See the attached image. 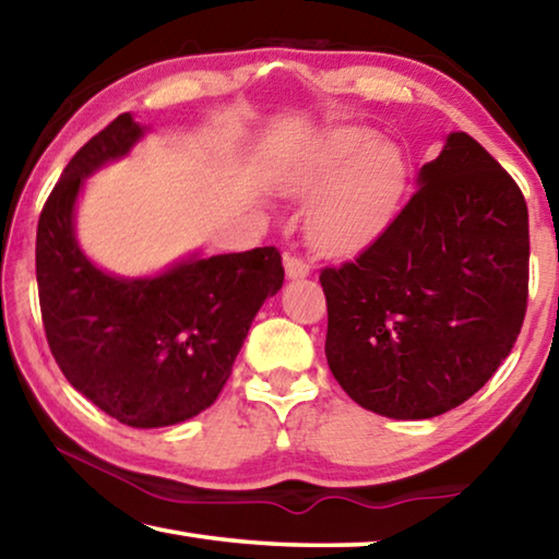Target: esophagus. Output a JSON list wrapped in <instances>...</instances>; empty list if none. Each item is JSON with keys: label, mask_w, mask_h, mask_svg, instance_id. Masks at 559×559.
I'll return each mask as SVG.
<instances>
[{"label": "esophagus", "mask_w": 559, "mask_h": 559, "mask_svg": "<svg viewBox=\"0 0 559 559\" xmlns=\"http://www.w3.org/2000/svg\"><path fill=\"white\" fill-rule=\"evenodd\" d=\"M283 266H286V276L288 278H306L310 273V266L300 257H293V253H286L283 257Z\"/></svg>", "instance_id": "1"}]
</instances>
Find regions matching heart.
I'll return each instance as SVG.
<instances>
[{
    "instance_id": "heart-1",
    "label": "heart",
    "mask_w": 559,
    "mask_h": 559,
    "mask_svg": "<svg viewBox=\"0 0 559 559\" xmlns=\"http://www.w3.org/2000/svg\"><path fill=\"white\" fill-rule=\"evenodd\" d=\"M406 182L409 163L402 150L362 126L318 132L278 167V187L288 197L319 194L306 229L310 243L328 253H347L370 241L390 222Z\"/></svg>"
}]
</instances>
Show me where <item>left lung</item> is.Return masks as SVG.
Returning a JSON list of instances; mask_svg holds the SVG:
<instances>
[{
    "label": "left lung",
    "instance_id": "1",
    "mask_svg": "<svg viewBox=\"0 0 559 559\" xmlns=\"http://www.w3.org/2000/svg\"><path fill=\"white\" fill-rule=\"evenodd\" d=\"M416 189L355 261L320 273L330 372L390 419H431L476 394L527 306V206L513 177L451 132Z\"/></svg>",
    "mask_w": 559,
    "mask_h": 559
}]
</instances>
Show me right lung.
Wrapping results in <instances>:
<instances>
[{"label":"right lung","instance_id":"1","mask_svg":"<svg viewBox=\"0 0 559 559\" xmlns=\"http://www.w3.org/2000/svg\"><path fill=\"white\" fill-rule=\"evenodd\" d=\"M145 132L122 112L66 165L39 216L36 283L46 340L73 390L120 424L159 429L214 404L283 266L276 246L192 253L140 278L96 266L75 239V202L86 177Z\"/></svg>","mask_w":559,"mask_h":559}]
</instances>
